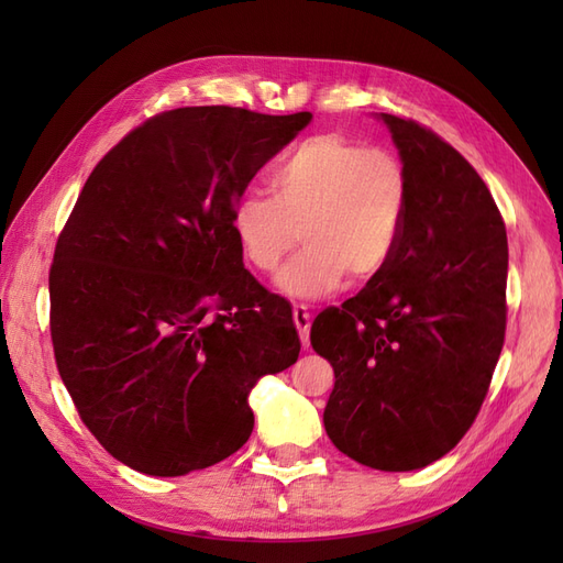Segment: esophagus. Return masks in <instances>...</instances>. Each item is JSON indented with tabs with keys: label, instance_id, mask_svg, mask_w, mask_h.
<instances>
[{
	"label": "esophagus",
	"instance_id": "34e87169",
	"mask_svg": "<svg viewBox=\"0 0 563 563\" xmlns=\"http://www.w3.org/2000/svg\"><path fill=\"white\" fill-rule=\"evenodd\" d=\"M294 321H296V329L300 333L302 345L308 347L310 345V327H312V317L308 312L305 305H294Z\"/></svg>",
	"mask_w": 563,
	"mask_h": 563
}]
</instances>
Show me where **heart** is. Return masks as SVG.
<instances>
[{
	"label": "heart",
	"mask_w": 563,
	"mask_h": 563,
	"mask_svg": "<svg viewBox=\"0 0 563 563\" xmlns=\"http://www.w3.org/2000/svg\"><path fill=\"white\" fill-rule=\"evenodd\" d=\"M272 199L244 195L232 209L242 258L272 275L302 236L305 249L277 277L279 291L314 300L343 284H362L389 265L408 207V180L397 155L321 133L272 168Z\"/></svg>",
	"instance_id": "b5f03b06"
}]
</instances>
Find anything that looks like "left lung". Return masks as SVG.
<instances>
[{
	"label": "left lung",
	"instance_id": "1",
	"mask_svg": "<svg viewBox=\"0 0 563 563\" xmlns=\"http://www.w3.org/2000/svg\"><path fill=\"white\" fill-rule=\"evenodd\" d=\"M408 180L389 265L310 331L335 385L323 428L383 472L446 455L479 413L505 340L507 232L486 183L437 133L380 112Z\"/></svg>",
	"mask_w": 563,
	"mask_h": 563
}]
</instances>
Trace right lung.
<instances>
[{"mask_svg": "<svg viewBox=\"0 0 563 563\" xmlns=\"http://www.w3.org/2000/svg\"><path fill=\"white\" fill-rule=\"evenodd\" d=\"M310 122L168 110L84 183L48 275L51 340L79 418L131 470L183 476L240 451L251 389L296 364L291 305L244 267L232 209Z\"/></svg>", "mask_w": 563, "mask_h": 563, "instance_id": "1", "label": "right lung"}]
</instances>
